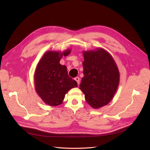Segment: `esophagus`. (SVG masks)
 Returning a JSON list of instances; mask_svg holds the SVG:
<instances>
[{
  "instance_id": "obj_1",
  "label": "esophagus",
  "mask_w": 150,
  "mask_h": 150,
  "mask_svg": "<svg viewBox=\"0 0 150 150\" xmlns=\"http://www.w3.org/2000/svg\"><path fill=\"white\" fill-rule=\"evenodd\" d=\"M75 80L77 82L78 84L79 85V84H80V78H79V77H76V78H75Z\"/></svg>"
}]
</instances>
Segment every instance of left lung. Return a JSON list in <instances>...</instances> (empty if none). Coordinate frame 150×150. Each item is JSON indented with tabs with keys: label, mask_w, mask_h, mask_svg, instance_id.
I'll list each match as a JSON object with an SVG mask.
<instances>
[{
	"label": "left lung",
	"mask_w": 150,
	"mask_h": 150,
	"mask_svg": "<svg viewBox=\"0 0 150 150\" xmlns=\"http://www.w3.org/2000/svg\"><path fill=\"white\" fill-rule=\"evenodd\" d=\"M83 75L80 89L94 109L107 105L119 84V69L112 55L103 48L83 51Z\"/></svg>",
	"instance_id": "obj_1"
}]
</instances>
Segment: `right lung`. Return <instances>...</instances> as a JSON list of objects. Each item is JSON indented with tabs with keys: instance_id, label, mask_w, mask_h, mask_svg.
<instances>
[{
	"instance_id": "right-lung-1",
	"label": "right lung",
	"mask_w": 150,
	"mask_h": 150,
	"mask_svg": "<svg viewBox=\"0 0 150 150\" xmlns=\"http://www.w3.org/2000/svg\"><path fill=\"white\" fill-rule=\"evenodd\" d=\"M70 52V49L63 52L47 51L37 64L34 75L35 90L49 106L61 105L68 91L78 86L76 81L68 75L67 67L59 64L62 57Z\"/></svg>"
}]
</instances>
